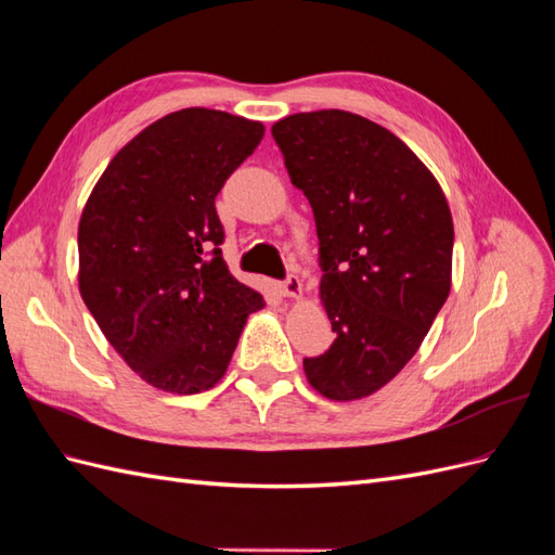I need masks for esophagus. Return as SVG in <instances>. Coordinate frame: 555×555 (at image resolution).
<instances>
[{"label":"esophagus","instance_id":"obj_1","mask_svg":"<svg viewBox=\"0 0 555 555\" xmlns=\"http://www.w3.org/2000/svg\"><path fill=\"white\" fill-rule=\"evenodd\" d=\"M278 289H280L282 296L298 298L300 296V280H298V275H287V280H282L278 284Z\"/></svg>","mask_w":555,"mask_h":555}]
</instances>
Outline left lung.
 <instances>
[{
	"instance_id": "obj_1",
	"label": "left lung",
	"mask_w": 555,
	"mask_h": 555,
	"mask_svg": "<svg viewBox=\"0 0 555 555\" xmlns=\"http://www.w3.org/2000/svg\"><path fill=\"white\" fill-rule=\"evenodd\" d=\"M271 131L314 212L335 333L322 357L304 359L306 377L328 400L365 398L416 354L449 296V204L424 162L361 115L296 113Z\"/></svg>"
}]
</instances>
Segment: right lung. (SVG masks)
<instances>
[{
  "instance_id": "right-lung-1",
  "label": "right lung",
  "mask_w": 555,
  "mask_h": 555,
  "mask_svg": "<svg viewBox=\"0 0 555 555\" xmlns=\"http://www.w3.org/2000/svg\"><path fill=\"white\" fill-rule=\"evenodd\" d=\"M263 125L182 108L145 127L94 184L78 224V289L106 340L155 389L208 391L259 292L229 273L215 196Z\"/></svg>"
}]
</instances>
